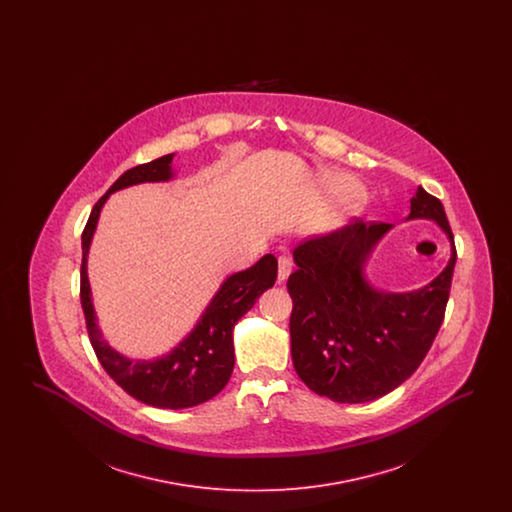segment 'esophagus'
I'll list each match as a JSON object with an SVG mask.
<instances>
[{
	"label": "esophagus",
	"mask_w": 512,
	"mask_h": 512,
	"mask_svg": "<svg viewBox=\"0 0 512 512\" xmlns=\"http://www.w3.org/2000/svg\"><path fill=\"white\" fill-rule=\"evenodd\" d=\"M292 270V261H290L288 257H280V259H278V280H280V282L288 280V276L292 274Z\"/></svg>",
	"instance_id": "34e87169"
}]
</instances>
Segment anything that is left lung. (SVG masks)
Returning <instances> with one entry per match:
<instances>
[{"label": "left lung", "instance_id": "left-lung-1", "mask_svg": "<svg viewBox=\"0 0 512 512\" xmlns=\"http://www.w3.org/2000/svg\"><path fill=\"white\" fill-rule=\"evenodd\" d=\"M409 219L434 220L451 242L447 267L414 292H382L366 280V259L393 228L388 222L357 220L293 249L292 361L318 395L374 401L413 376L438 336L457 261L453 232L441 201L422 188Z\"/></svg>", "mask_w": 512, "mask_h": 512}]
</instances>
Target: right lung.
Wrapping results in <instances>:
<instances>
[{
	"instance_id": "right-lung-1",
	"label": "right lung",
	"mask_w": 512,
	"mask_h": 512,
	"mask_svg": "<svg viewBox=\"0 0 512 512\" xmlns=\"http://www.w3.org/2000/svg\"><path fill=\"white\" fill-rule=\"evenodd\" d=\"M172 157L174 153H169L124 172L94 205L82 232L80 301L88 336L99 363L122 390L157 409H188L213 399L228 384L234 370L232 330L236 322L255 305L259 295L274 286L278 261L268 253L253 267L228 276L203 311L194 330L163 357L151 361H132L103 340L88 282V251L98 226L99 213L109 195L117 190L142 182L171 180Z\"/></svg>"
}]
</instances>
